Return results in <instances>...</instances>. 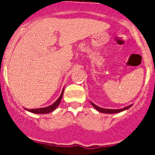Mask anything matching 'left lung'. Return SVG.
I'll return each instance as SVG.
<instances>
[{
  "mask_svg": "<svg viewBox=\"0 0 155 155\" xmlns=\"http://www.w3.org/2000/svg\"><path fill=\"white\" fill-rule=\"evenodd\" d=\"M91 105L94 106V109H96L97 110L101 112L102 113H108V114H110V113H120L122 111L126 110V109H128L131 107V105H129V106H127L125 108H123V109H102V108H100L98 106H97L96 105H94V103L91 102Z\"/></svg>",
  "mask_w": 155,
  "mask_h": 155,
  "instance_id": "obj_1",
  "label": "left lung"
}]
</instances>
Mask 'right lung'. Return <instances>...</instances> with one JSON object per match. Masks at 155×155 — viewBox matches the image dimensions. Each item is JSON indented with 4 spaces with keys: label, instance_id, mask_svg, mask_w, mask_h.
Instances as JSON below:
<instances>
[{
    "label": "right lung",
    "instance_id": "right-lung-1",
    "mask_svg": "<svg viewBox=\"0 0 155 155\" xmlns=\"http://www.w3.org/2000/svg\"><path fill=\"white\" fill-rule=\"evenodd\" d=\"M63 94H64V89H63L62 93H61V96L59 97L58 99L53 104H52L50 106H47V107H45V108H39V109H27L26 110L29 111L31 113H36V114H46V113H51L52 111H53L57 107L61 102V99H62V97H63Z\"/></svg>",
    "mask_w": 155,
    "mask_h": 155
}]
</instances>
